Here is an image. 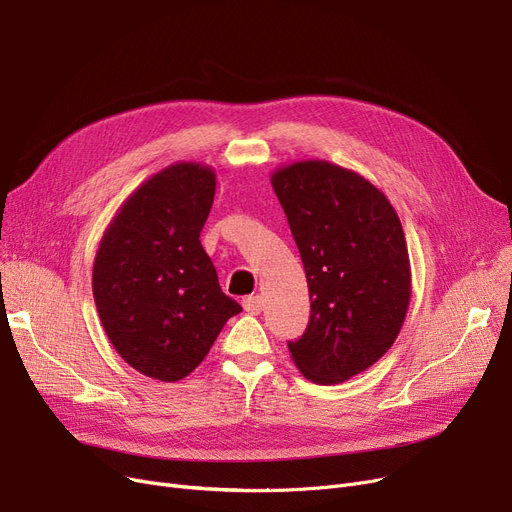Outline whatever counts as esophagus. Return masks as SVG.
Masks as SVG:
<instances>
[{"mask_svg": "<svg viewBox=\"0 0 512 512\" xmlns=\"http://www.w3.org/2000/svg\"><path fill=\"white\" fill-rule=\"evenodd\" d=\"M242 305H244V311H249V314L257 316V314H261V309H263V297L261 295H251V297L242 301Z\"/></svg>", "mask_w": 512, "mask_h": 512, "instance_id": "esophagus-1", "label": "esophagus"}]
</instances>
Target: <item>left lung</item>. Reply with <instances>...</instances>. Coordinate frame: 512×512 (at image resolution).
Returning <instances> with one entry per match:
<instances>
[{"mask_svg":"<svg viewBox=\"0 0 512 512\" xmlns=\"http://www.w3.org/2000/svg\"><path fill=\"white\" fill-rule=\"evenodd\" d=\"M270 182L311 301L305 335L288 351L311 383L349 381L383 358L408 314L412 270L402 221L364 175L322 159L282 165Z\"/></svg>","mask_w":512,"mask_h":512,"instance_id":"obj_1","label":"left lung"}]
</instances>
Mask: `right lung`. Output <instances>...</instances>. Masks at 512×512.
Returning <instances> with one entry per match:
<instances>
[{
	"mask_svg": "<svg viewBox=\"0 0 512 512\" xmlns=\"http://www.w3.org/2000/svg\"><path fill=\"white\" fill-rule=\"evenodd\" d=\"M215 184L203 163L161 169L125 198L98 244L92 291L106 337L154 381H182L242 311L198 240Z\"/></svg>",
	"mask_w": 512,
	"mask_h": 512,
	"instance_id": "add662e5",
	"label": "right lung"
}]
</instances>
